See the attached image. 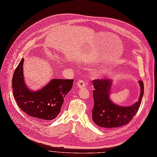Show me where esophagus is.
Segmentation results:
<instances>
[{"label": "esophagus", "mask_w": 157, "mask_h": 157, "mask_svg": "<svg viewBox=\"0 0 157 157\" xmlns=\"http://www.w3.org/2000/svg\"><path fill=\"white\" fill-rule=\"evenodd\" d=\"M77 86L79 88H84L86 87V83L84 82V81L83 80H79L77 82Z\"/></svg>", "instance_id": "obj_1"}]
</instances>
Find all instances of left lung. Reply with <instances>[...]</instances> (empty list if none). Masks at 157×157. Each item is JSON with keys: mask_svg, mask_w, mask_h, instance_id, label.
<instances>
[{"mask_svg": "<svg viewBox=\"0 0 157 157\" xmlns=\"http://www.w3.org/2000/svg\"><path fill=\"white\" fill-rule=\"evenodd\" d=\"M113 81L110 79L93 80L94 107L92 117L94 123L103 128L119 127L128 124L136 114L144 94V84L139 81L140 93L138 101L132 106H119L109 98Z\"/></svg>", "mask_w": 157, "mask_h": 157, "instance_id": "1", "label": "left lung"}]
</instances>
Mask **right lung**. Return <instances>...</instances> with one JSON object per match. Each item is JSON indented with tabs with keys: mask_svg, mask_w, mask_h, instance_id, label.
Here are the masks:
<instances>
[{
	"mask_svg": "<svg viewBox=\"0 0 157 157\" xmlns=\"http://www.w3.org/2000/svg\"><path fill=\"white\" fill-rule=\"evenodd\" d=\"M24 59L14 72L12 87L14 100L20 109L35 119L48 121L60 113L65 96L72 88L73 79H53L38 91L29 89L24 81Z\"/></svg>",
	"mask_w": 157,
	"mask_h": 157,
	"instance_id": "add662e5",
	"label": "right lung"
}]
</instances>
